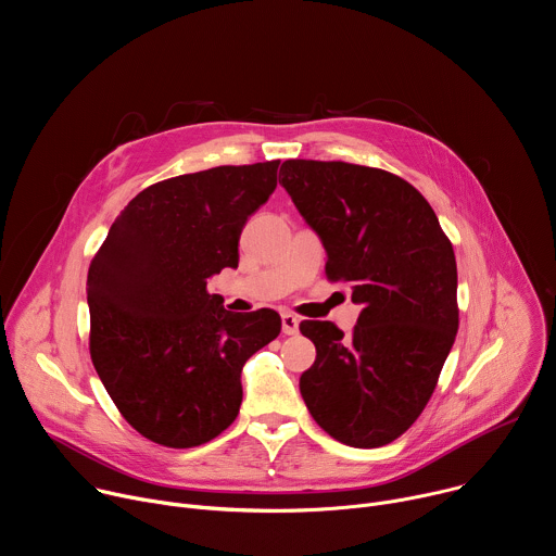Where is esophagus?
<instances>
[{"instance_id": "obj_1", "label": "esophagus", "mask_w": 556, "mask_h": 556, "mask_svg": "<svg viewBox=\"0 0 556 556\" xmlns=\"http://www.w3.org/2000/svg\"><path fill=\"white\" fill-rule=\"evenodd\" d=\"M281 330H283V334H288V337L299 334V319H296L294 314H290V312H283V314H281Z\"/></svg>"}]
</instances>
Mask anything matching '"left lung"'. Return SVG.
I'll return each mask as SVG.
<instances>
[{
	"instance_id": "8db88e82",
	"label": "left lung",
	"mask_w": 556,
	"mask_h": 556,
	"mask_svg": "<svg viewBox=\"0 0 556 556\" xmlns=\"http://www.w3.org/2000/svg\"><path fill=\"white\" fill-rule=\"evenodd\" d=\"M279 185L319 235L328 279L363 305L352 337L299 326L316 348L299 378L305 407L343 444H389L427 407L457 334L453 247L420 191L389 172L286 161Z\"/></svg>"
}]
</instances>
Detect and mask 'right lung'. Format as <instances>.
Listing matches in <instances>:
<instances>
[{"label":"right lung","instance_id":"add662e5","mask_svg":"<svg viewBox=\"0 0 556 556\" xmlns=\"http://www.w3.org/2000/svg\"><path fill=\"white\" fill-rule=\"evenodd\" d=\"M279 161L215 167L140 191L88 270L90 354L123 418L147 440L200 446L240 414L242 367L281 332L275 309H224L206 281L237 268L247 219Z\"/></svg>","mask_w":556,"mask_h":556}]
</instances>
